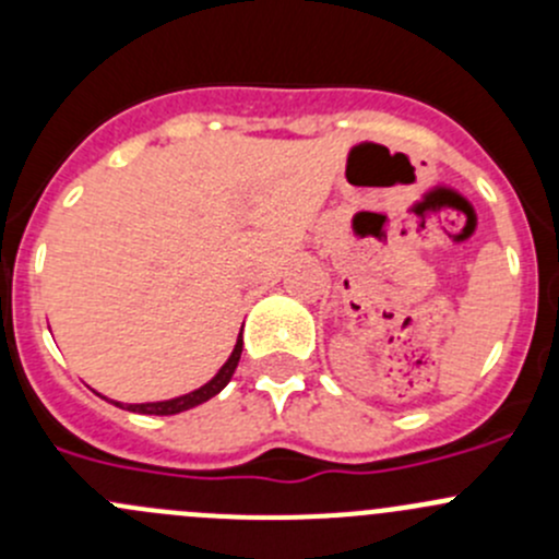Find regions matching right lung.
I'll return each mask as SVG.
<instances>
[{"mask_svg":"<svg viewBox=\"0 0 559 559\" xmlns=\"http://www.w3.org/2000/svg\"><path fill=\"white\" fill-rule=\"evenodd\" d=\"M240 352H243V330H240L238 343H235L233 354H229V359L224 362V368L218 370V373L213 376L205 386L194 389V392H189V394H180V397L162 400V403H134V405L129 403L127 411H134V414H148V416H173V414H180V411L194 408V405L205 403V400L216 397V394L229 384V379H233L235 368H238V362H240ZM116 405H121V403H116Z\"/></svg>","mask_w":559,"mask_h":559,"instance_id":"obj_1","label":"right lung"}]
</instances>
